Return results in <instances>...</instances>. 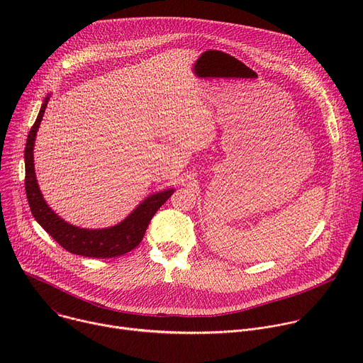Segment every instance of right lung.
Returning <instances> with one entry per match:
<instances>
[{"instance_id":"add662e5","label":"right lung","mask_w":363,"mask_h":363,"mask_svg":"<svg viewBox=\"0 0 363 363\" xmlns=\"http://www.w3.org/2000/svg\"><path fill=\"white\" fill-rule=\"evenodd\" d=\"M48 96L44 99L38 116L30 129L24 161H26V194L33 217L35 221L53 237L65 250L72 254L94 258H111L119 257L125 252H129L138 247L145 235V231L149 225V221L161 206L168 201L174 194V189H165L161 192L147 196L142 203H139L133 213L129 214L122 223L100 230H87L74 227L65 220H62L50 206L45 203L43 194L38 188L34 171V140L40 122L43 119L44 111L48 103Z\"/></svg>"}]
</instances>
